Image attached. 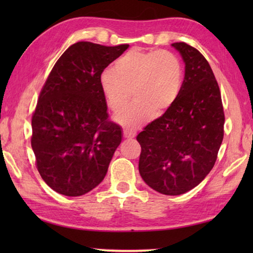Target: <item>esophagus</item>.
Here are the masks:
<instances>
[{
    "instance_id": "34e87169",
    "label": "esophagus",
    "mask_w": 253,
    "mask_h": 253,
    "mask_svg": "<svg viewBox=\"0 0 253 253\" xmlns=\"http://www.w3.org/2000/svg\"><path fill=\"white\" fill-rule=\"evenodd\" d=\"M123 132H124V137H125V138H132V137L136 135V132L134 130L129 129V128H124Z\"/></svg>"
}]
</instances>
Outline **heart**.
Wrapping results in <instances>:
<instances>
[{
    "instance_id": "heart-1",
    "label": "heart",
    "mask_w": 253,
    "mask_h": 253,
    "mask_svg": "<svg viewBox=\"0 0 253 253\" xmlns=\"http://www.w3.org/2000/svg\"><path fill=\"white\" fill-rule=\"evenodd\" d=\"M179 60L169 51L134 49L122 55L100 76V87L108 106L122 110L132 97L135 101L119 113L116 121L136 127L152 116L160 118L172 108L182 89Z\"/></svg>"
}]
</instances>
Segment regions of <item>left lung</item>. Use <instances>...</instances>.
I'll list each match as a JSON object with an SVG mask.
<instances>
[{
  "label": "left lung",
  "mask_w": 253,
  "mask_h": 253,
  "mask_svg": "<svg viewBox=\"0 0 253 253\" xmlns=\"http://www.w3.org/2000/svg\"><path fill=\"white\" fill-rule=\"evenodd\" d=\"M185 63L176 102L137 135L139 174L158 193L179 195L211 172L223 140L224 113L215 77L202 53L184 42L172 44Z\"/></svg>",
  "instance_id": "left-lung-1"
}]
</instances>
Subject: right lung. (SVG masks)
<instances>
[{"instance_id": "add662e5", "label": "right lung", "mask_w": 253, "mask_h": 253, "mask_svg": "<svg viewBox=\"0 0 253 253\" xmlns=\"http://www.w3.org/2000/svg\"><path fill=\"white\" fill-rule=\"evenodd\" d=\"M128 46L77 42L42 88L31 146L42 179L60 194L80 196L99 185L122 143V127L108 121L100 76Z\"/></svg>"}]
</instances>
